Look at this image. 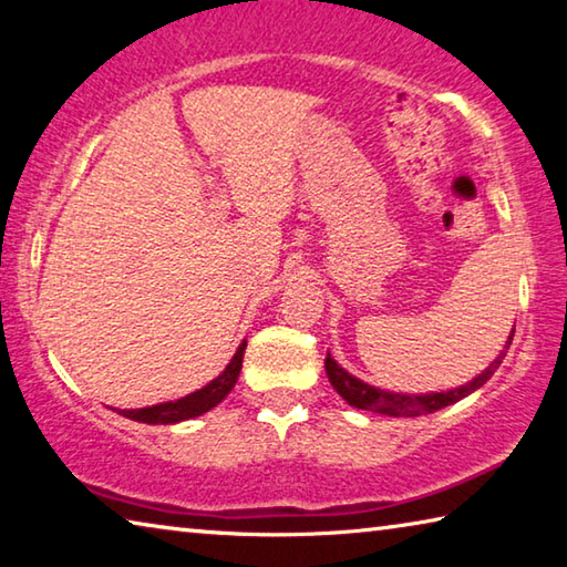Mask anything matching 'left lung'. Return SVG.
<instances>
[{"mask_svg":"<svg viewBox=\"0 0 567 567\" xmlns=\"http://www.w3.org/2000/svg\"><path fill=\"white\" fill-rule=\"evenodd\" d=\"M513 334H515V328L511 332V338H507L505 350L511 348ZM505 350L497 354L491 368H485V372H480L473 382H467V385H463V388L447 390V392H430V395H400V392L372 388V385H368V382L352 378L350 372H344L340 364L330 358V354L324 358V370H328V378L332 382V388L338 390V395L342 400H348L352 408L382 412V415H392V417H415V415H430V412L443 410L447 405H453V402L467 398L470 392H475L477 388H483L485 382L493 378V372L501 368Z\"/></svg>","mask_w":567,"mask_h":567,"instance_id":"obj_1","label":"left lung"}]
</instances>
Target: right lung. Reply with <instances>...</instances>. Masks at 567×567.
Here are the masks:
<instances>
[{
  "label": "right lung",
  "mask_w": 567,
  "mask_h": 567,
  "mask_svg": "<svg viewBox=\"0 0 567 567\" xmlns=\"http://www.w3.org/2000/svg\"><path fill=\"white\" fill-rule=\"evenodd\" d=\"M245 348H247V342L239 344L235 358L229 360L223 375L215 378L203 390L192 392V395L175 400V402H162V405H152V408H142V410H120V415L137 420V422H147V425H172V422H182V420L203 415V412L219 405V402L229 395V390L235 388L239 370H243Z\"/></svg>",
  "instance_id": "right-lung-1"
}]
</instances>
